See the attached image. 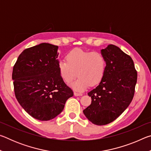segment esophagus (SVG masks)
<instances>
[{
	"label": "esophagus",
	"instance_id": "obj_1",
	"mask_svg": "<svg viewBox=\"0 0 151 151\" xmlns=\"http://www.w3.org/2000/svg\"><path fill=\"white\" fill-rule=\"evenodd\" d=\"M74 94H75V96H82L83 95V93H78V92H75V93H74Z\"/></svg>",
	"mask_w": 151,
	"mask_h": 151
}]
</instances>
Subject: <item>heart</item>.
<instances>
[{"instance_id":"heart-1","label":"heart","mask_w":151,"mask_h":151,"mask_svg":"<svg viewBox=\"0 0 151 151\" xmlns=\"http://www.w3.org/2000/svg\"><path fill=\"white\" fill-rule=\"evenodd\" d=\"M66 59L58 62V72L66 83L79 76L71 84L76 91H82L89 85H98L105 75L106 61L101 52L75 48L66 55Z\"/></svg>"}]
</instances>
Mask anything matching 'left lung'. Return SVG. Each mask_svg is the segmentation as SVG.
Returning <instances> with one entry per match:
<instances>
[{
	"label": "left lung",
	"instance_id": "left-lung-1",
	"mask_svg": "<svg viewBox=\"0 0 151 151\" xmlns=\"http://www.w3.org/2000/svg\"><path fill=\"white\" fill-rule=\"evenodd\" d=\"M101 53L106 61L104 78L89 92L91 104L83 111L89 121L96 125H105L116 119L133 99L137 72L129 55L113 45Z\"/></svg>",
	"mask_w": 151,
	"mask_h": 151
}]
</instances>
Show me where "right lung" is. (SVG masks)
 <instances>
[{
	"label": "right lung",
	"mask_w": 151,
	"mask_h": 151,
	"mask_svg": "<svg viewBox=\"0 0 151 151\" xmlns=\"http://www.w3.org/2000/svg\"><path fill=\"white\" fill-rule=\"evenodd\" d=\"M57 49L49 43L28 48L13 66L15 96L24 111L39 121L58 115L74 94L58 72Z\"/></svg>",
	"instance_id": "1"
}]
</instances>
